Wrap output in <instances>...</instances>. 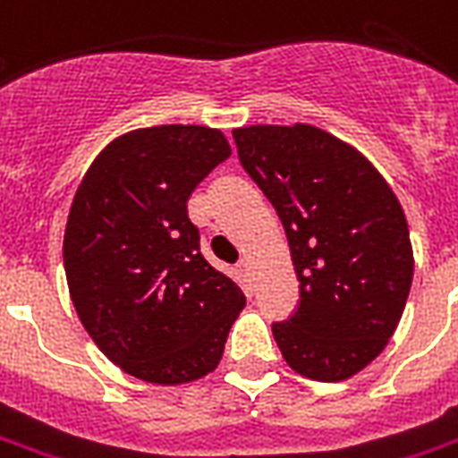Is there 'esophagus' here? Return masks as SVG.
<instances>
[{
    "mask_svg": "<svg viewBox=\"0 0 458 458\" xmlns=\"http://www.w3.org/2000/svg\"><path fill=\"white\" fill-rule=\"evenodd\" d=\"M237 268H240V274L242 276H250V261L242 259L240 264H237Z\"/></svg>",
    "mask_w": 458,
    "mask_h": 458,
    "instance_id": "obj_1",
    "label": "esophagus"
}]
</instances>
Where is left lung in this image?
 <instances>
[{"label": "left lung", "mask_w": 458, "mask_h": 458, "mask_svg": "<svg viewBox=\"0 0 458 458\" xmlns=\"http://www.w3.org/2000/svg\"><path fill=\"white\" fill-rule=\"evenodd\" d=\"M240 163L274 204L300 281L271 327L285 362L317 382L368 368L399 327L413 247L399 199L353 146L312 124L233 129Z\"/></svg>", "instance_id": "left-lung-1"}]
</instances>
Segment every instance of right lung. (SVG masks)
Instances as JSON below:
<instances>
[{"label":"right lung","instance_id":"right-lung-1","mask_svg":"<svg viewBox=\"0 0 458 458\" xmlns=\"http://www.w3.org/2000/svg\"><path fill=\"white\" fill-rule=\"evenodd\" d=\"M230 156L221 129L163 124L98 153L64 230L69 295L83 329L127 375L187 384L218 368L244 307L199 252L187 216L197 184Z\"/></svg>","mask_w":458,"mask_h":458}]
</instances>
